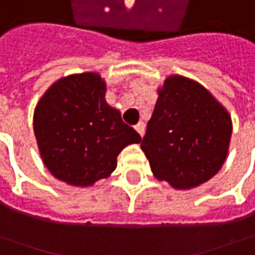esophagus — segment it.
I'll use <instances>...</instances> for the list:
<instances>
[{
	"label": "esophagus",
	"mask_w": 255,
	"mask_h": 255,
	"mask_svg": "<svg viewBox=\"0 0 255 255\" xmlns=\"http://www.w3.org/2000/svg\"><path fill=\"white\" fill-rule=\"evenodd\" d=\"M134 128H135V131H137L141 137L144 135V129H146V127H144V123H138V124H137Z\"/></svg>",
	"instance_id": "esophagus-1"
}]
</instances>
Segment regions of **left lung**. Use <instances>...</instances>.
I'll return each mask as SVG.
<instances>
[{
	"mask_svg": "<svg viewBox=\"0 0 255 255\" xmlns=\"http://www.w3.org/2000/svg\"><path fill=\"white\" fill-rule=\"evenodd\" d=\"M231 135V114L210 90L190 77L171 74L157 87L141 149L156 179L185 191L219 172Z\"/></svg>",
	"mask_w": 255,
	"mask_h": 255,
	"instance_id": "1",
	"label": "left lung"
}]
</instances>
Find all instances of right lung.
Masks as SVG:
<instances>
[{
	"label": "right lung",
	"instance_id": "obj_1",
	"mask_svg": "<svg viewBox=\"0 0 255 255\" xmlns=\"http://www.w3.org/2000/svg\"><path fill=\"white\" fill-rule=\"evenodd\" d=\"M105 95L104 77L87 71L58 79L36 104L33 131L42 162L71 187L87 188L111 176L121 150L141 141Z\"/></svg>",
	"mask_w": 255,
	"mask_h": 255
}]
</instances>
